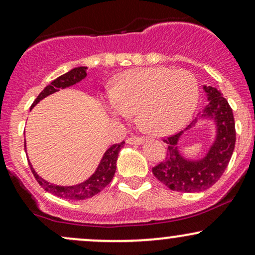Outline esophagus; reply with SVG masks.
<instances>
[{
    "label": "esophagus",
    "mask_w": 255,
    "mask_h": 255,
    "mask_svg": "<svg viewBox=\"0 0 255 255\" xmlns=\"http://www.w3.org/2000/svg\"><path fill=\"white\" fill-rule=\"evenodd\" d=\"M127 144L134 145V144H142L145 141V139L142 136H129L127 140Z\"/></svg>",
    "instance_id": "1"
}]
</instances>
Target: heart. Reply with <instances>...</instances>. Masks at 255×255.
Here are the masks:
<instances>
[{
	"label": "heart",
	"instance_id": "b5f03b06",
	"mask_svg": "<svg viewBox=\"0 0 255 255\" xmlns=\"http://www.w3.org/2000/svg\"><path fill=\"white\" fill-rule=\"evenodd\" d=\"M109 93L107 108L114 118L125 120L137 111L142 129L165 135L180 129L192 118L199 86L192 73L153 67L122 73Z\"/></svg>",
	"mask_w": 255,
	"mask_h": 255
}]
</instances>
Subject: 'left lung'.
<instances>
[{"mask_svg": "<svg viewBox=\"0 0 255 255\" xmlns=\"http://www.w3.org/2000/svg\"><path fill=\"white\" fill-rule=\"evenodd\" d=\"M204 90L209 104L204 109L201 118L215 120V141L201 159H187L180 153L178 140L183 131L194 127L198 119L191 122L184 130L163 139L168 145L166 154L159 164L152 168V172L158 181L171 191L194 193L210 188L223 175L235 148L236 130L233 109L221 91L211 86H204Z\"/></svg>", "mask_w": 255, "mask_h": 255, "instance_id": "left-lung-1", "label": "left lung"}]
</instances>
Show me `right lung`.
Here are the masks:
<instances>
[{
    "label": "right lung",
    "instance_id": "1",
    "mask_svg": "<svg viewBox=\"0 0 255 255\" xmlns=\"http://www.w3.org/2000/svg\"><path fill=\"white\" fill-rule=\"evenodd\" d=\"M87 67H77V68L72 69L66 74L61 75L54 81H51L50 85L44 89L42 92L38 95V97L34 99V102L31 105V109L34 105L39 103L42 99H44L52 93L57 92V91L66 89V87L73 86L79 81L86 78L87 75ZM125 141L120 142V144H114L110 146L107 151H105L103 158H102L101 163H99L97 170L93 172V175L90 178H87L84 182L75 184V186H58L45 181L39 175L34 171L32 168L31 163H28L31 166V170L33 172V176L36 177L37 182L43 187L46 192L51 193V194L56 195L58 198L68 199V200H85V199L92 198L93 195L98 194L99 192L103 191L105 187L108 186L113 180L114 175L116 171V160H118L119 152L124 147ZM26 148V145H25Z\"/></svg>",
    "mask_w": 255,
    "mask_h": 255
}]
</instances>
